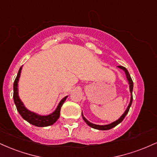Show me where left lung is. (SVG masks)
I'll return each instance as SVG.
<instances>
[{
	"label": "left lung",
	"mask_w": 157,
	"mask_h": 157,
	"mask_svg": "<svg viewBox=\"0 0 157 157\" xmlns=\"http://www.w3.org/2000/svg\"><path fill=\"white\" fill-rule=\"evenodd\" d=\"M117 67L120 68V69L123 70L124 72H125V76H126V78H127V80H128V82L129 89H130V92H131L130 102H129V105L127 107V109H126V110L125 111V112L123 113V114H122V116L120 117L117 120H116V121L111 122V123H110V124H108V125H96V124H94V123H92V122H89V120H87V119L85 117L83 116V114H82V119H83L84 121L86 122V124H87L88 125H89L90 127L93 128H94V129H97V130L105 131V130H109V129H111V128H112L115 127V126L117 125L118 124H120V122H121L122 120H124V118L125 117L126 114H127L128 112L129 109H130V107H131V103H132V101H133L132 91H133V87H134V83H133L132 79H131V77L130 76V75H129V73H128V70L126 69L125 67H123V66H117Z\"/></svg>",
	"instance_id": "left-lung-1"
}]
</instances>
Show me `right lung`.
<instances>
[{"instance_id": "add662e5", "label": "right lung", "mask_w": 157, "mask_h": 157, "mask_svg": "<svg viewBox=\"0 0 157 157\" xmlns=\"http://www.w3.org/2000/svg\"><path fill=\"white\" fill-rule=\"evenodd\" d=\"M22 66L20 68L17 77H16L15 82H14L13 86V99L17 111H18L20 114L21 115V117H22L26 121L29 122L30 124H32V125H33L37 126V127H46V126L53 125V124L58 120L59 117H60L61 106L63 105V102H65V100H66L68 96L63 98L62 100H61V101L59 102L58 105H57V109L55 110V111L48 115H40L38 113L33 112V111H31L29 109H27L26 106L23 104V102L21 101V100L20 99L18 95V82L20 77H21Z\"/></svg>"}]
</instances>
